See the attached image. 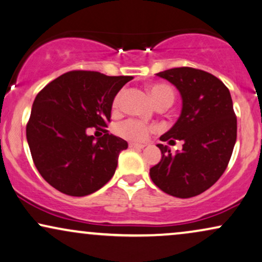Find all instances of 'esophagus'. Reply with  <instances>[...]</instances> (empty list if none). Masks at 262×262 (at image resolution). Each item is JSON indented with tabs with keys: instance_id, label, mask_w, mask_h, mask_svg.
<instances>
[{
	"instance_id": "1",
	"label": "esophagus",
	"mask_w": 262,
	"mask_h": 262,
	"mask_svg": "<svg viewBox=\"0 0 262 262\" xmlns=\"http://www.w3.org/2000/svg\"><path fill=\"white\" fill-rule=\"evenodd\" d=\"M129 147L132 148H144V144H135V142H129Z\"/></svg>"
}]
</instances>
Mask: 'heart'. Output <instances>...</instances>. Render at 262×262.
I'll use <instances>...</instances> for the list:
<instances>
[{"mask_svg": "<svg viewBox=\"0 0 262 262\" xmlns=\"http://www.w3.org/2000/svg\"><path fill=\"white\" fill-rule=\"evenodd\" d=\"M150 95L154 100L156 106L162 104L171 105L174 100V92L169 85L167 84H154L148 88ZM122 93L116 95L114 100V107L118 108L121 104ZM152 127L150 125L142 123V122L138 120H127L117 127V133L125 139L133 141H145L148 138V134L152 132Z\"/></svg>", "mask_w": 262, "mask_h": 262, "instance_id": "1", "label": "heart"}]
</instances>
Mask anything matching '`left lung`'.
I'll return each mask as SVG.
<instances>
[{"mask_svg":"<svg viewBox=\"0 0 262 262\" xmlns=\"http://www.w3.org/2000/svg\"><path fill=\"white\" fill-rule=\"evenodd\" d=\"M180 93L183 107L162 141L183 140L171 155L158 144L162 158L150 169L154 184L165 193L190 198L213 186L224 174L237 139V118L226 85L209 72L175 68L158 72Z\"/></svg>","mask_w":262,"mask_h":262,"instance_id":"left-lung-1","label":"left lung"}]
</instances>
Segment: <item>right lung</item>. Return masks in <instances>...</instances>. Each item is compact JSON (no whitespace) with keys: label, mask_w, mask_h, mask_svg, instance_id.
Here are the masks:
<instances>
[{"label":"right lung","mask_w":262,"mask_h":262,"mask_svg":"<svg viewBox=\"0 0 262 262\" xmlns=\"http://www.w3.org/2000/svg\"><path fill=\"white\" fill-rule=\"evenodd\" d=\"M130 79L132 76L70 71L38 93L26 139L36 168L51 186L69 196L83 197L114 177L118 156L128 142L106 129L95 141L86 130L107 127L114 99Z\"/></svg>","instance_id":"add662e5"}]
</instances>
